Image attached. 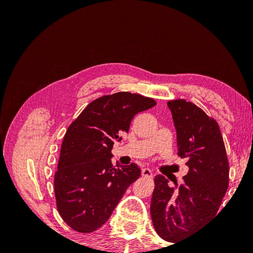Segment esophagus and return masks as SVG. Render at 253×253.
Wrapping results in <instances>:
<instances>
[{
    "mask_svg": "<svg viewBox=\"0 0 253 253\" xmlns=\"http://www.w3.org/2000/svg\"><path fill=\"white\" fill-rule=\"evenodd\" d=\"M141 175L144 176V177L151 178V177H153V172L150 169H148V168H143V169L141 170Z\"/></svg>",
    "mask_w": 253,
    "mask_h": 253,
    "instance_id": "34e87169",
    "label": "esophagus"
}]
</instances>
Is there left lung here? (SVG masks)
Listing matches in <instances>:
<instances>
[{
	"instance_id": "obj_1",
	"label": "left lung",
	"mask_w": 253,
	"mask_h": 253,
	"mask_svg": "<svg viewBox=\"0 0 253 253\" xmlns=\"http://www.w3.org/2000/svg\"><path fill=\"white\" fill-rule=\"evenodd\" d=\"M168 106L177 134V154L187 159L189 172L175 187L165 176H155L150 211L156 233L175 243L216 215L229 185V163L215 120L183 99Z\"/></svg>"
}]
</instances>
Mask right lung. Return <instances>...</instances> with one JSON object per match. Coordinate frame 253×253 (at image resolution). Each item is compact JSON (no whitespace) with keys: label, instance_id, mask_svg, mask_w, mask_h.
I'll list each match as a JSON object with an SVG mask.
<instances>
[{"label":"right lung","instance_id":"obj_1","mask_svg":"<svg viewBox=\"0 0 253 253\" xmlns=\"http://www.w3.org/2000/svg\"><path fill=\"white\" fill-rule=\"evenodd\" d=\"M155 105L152 98L119 91L91 101L68 126L53 185L58 212L73 230L89 233L100 228L139 178L136 164L115 169L112 149L128 132L135 115Z\"/></svg>","mask_w":253,"mask_h":253}]
</instances>
